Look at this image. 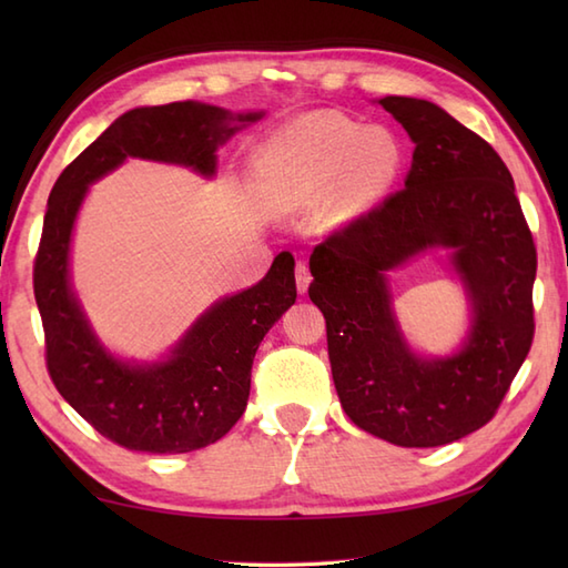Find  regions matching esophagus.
I'll use <instances>...</instances> for the list:
<instances>
[{
	"label": "esophagus",
	"instance_id": "esophagus-1",
	"mask_svg": "<svg viewBox=\"0 0 568 568\" xmlns=\"http://www.w3.org/2000/svg\"><path fill=\"white\" fill-rule=\"evenodd\" d=\"M310 281H312V275H310L307 261H297V265H295V283H297V291H300V293H307Z\"/></svg>",
	"mask_w": 568,
	"mask_h": 568
}]
</instances>
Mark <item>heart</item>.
<instances>
[{"mask_svg":"<svg viewBox=\"0 0 568 568\" xmlns=\"http://www.w3.org/2000/svg\"><path fill=\"white\" fill-rule=\"evenodd\" d=\"M400 165L403 146L390 129L327 112L285 126L261 159L265 180L283 197L312 202L334 187V210L342 214L383 195Z\"/></svg>","mask_w":568,"mask_h":568,"instance_id":"heart-1","label":"heart"}]
</instances>
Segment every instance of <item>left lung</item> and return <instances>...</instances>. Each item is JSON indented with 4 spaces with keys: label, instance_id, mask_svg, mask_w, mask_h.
<instances>
[{
    "label": "left lung",
    "instance_id": "obj_1",
    "mask_svg": "<svg viewBox=\"0 0 568 568\" xmlns=\"http://www.w3.org/2000/svg\"><path fill=\"white\" fill-rule=\"evenodd\" d=\"M415 141L405 187L354 216L310 256V300L327 320L332 378L348 419L397 446H442L496 417L535 339L537 248L496 149L427 100L383 98ZM452 245L475 303L462 355L408 354L384 271Z\"/></svg>",
    "mask_w": 568,
    "mask_h": 568
}]
</instances>
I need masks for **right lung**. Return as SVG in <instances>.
<instances>
[{
  "label": "right lung",
  "mask_w": 568,
  "mask_h": 568,
  "mask_svg": "<svg viewBox=\"0 0 568 568\" xmlns=\"http://www.w3.org/2000/svg\"><path fill=\"white\" fill-rule=\"evenodd\" d=\"M261 114L171 102L122 114L72 161L51 190L33 261V295L55 390L102 437L131 452L185 454L214 444L244 415L251 366L265 332L295 303V261L287 251L248 291L224 297L155 366L116 361L94 339L68 283L72 222L88 185L129 155L190 165L212 175L216 146Z\"/></svg>",
  "instance_id": "add662e5"
}]
</instances>
